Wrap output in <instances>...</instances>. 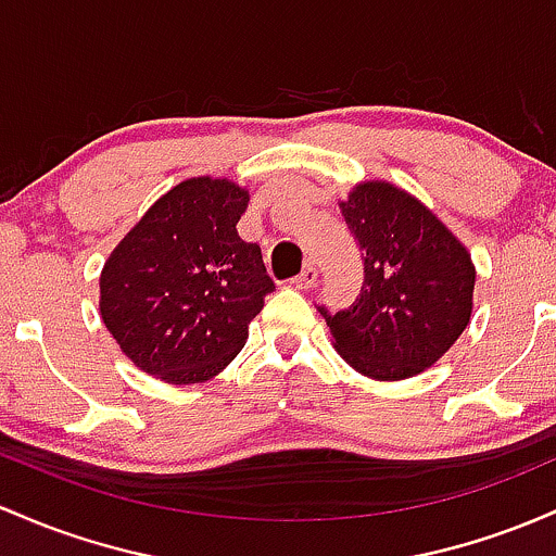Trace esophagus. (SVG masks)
<instances>
[{"instance_id": "34e87169", "label": "esophagus", "mask_w": 556, "mask_h": 556, "mask_svg": "<svg viewBox=\"0 0 556 556\" xmlns=\"http://www.w3.org/2000/svg\"><path fill=\"white\" fill-rule=\"evenodd\" d=\"M316 279H319V271H316V266L306 264V266H303V271L298 274L295 279H292V285H295L298 290H308V288H314Z\"/></svg>"}]
</instances>
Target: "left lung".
<instances>
[{
    "mask_svg": "<svg viewBox=\"0 0 556 556\" xmlns=\"http://www.w3.org/2000/svg\"><path fill=\"white\" fill-rule=\"evenodd\" d=\"M340 211L362 250L364 282L338 314L319 306L334 348L375 380L419 375L469 325V253L419 200L386 181L358 185Z\"/></svg>",
    "mask_w": 556,
    "mask_h": 556,
    "instance_id": "left-lung-1",
    "label": "left lung"
}]
</instances>
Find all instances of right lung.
Returning a JSON list of instances; mask_svg holds the SVG:
<instances>
[{
    "instance_id": "obj_1",
    "label": "right lung",
    "mask_w": 556,
    "mask_h": 556,
    "mask_svg": "<svg viewBox=\"0 0 556 556\" xmlns=\"http://www.w3.org/2000/svg\"><path fill=\"white\" fill-rule=\"evenodd\" d=\"M248 192L227 179H187L163 194L110 253L102 321L148 375L192 386L240 353L274 290L255 242L237 235Z\"/></svg>"
}]
</instances>
